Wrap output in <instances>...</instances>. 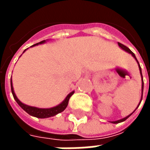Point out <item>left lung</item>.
<instances>
[{
    "label": "left lung",
    "instance_id": "8db88e82",
    "mask_svg": "<svg viewBox=\"0 0 150 150\" xmlns=\"http://www.w3.org/2000/svg\"><path fill=\"white\" fill-rule=\"evenodd\" d=\"M118 45H119L120 47H121V48H122L123 50H125V51H127V52H129V54H132V55L133 56L134 58H135V59H136V60H137V63H138L139 69H140V72H141V75H142V68H141V66H140V64H139V62H138V61H137V58H136L135 54H133V52H132V51H131V50H130V49H129V48H128V47H127V46H125V45H123V44H121V43H120V42H118ZM143 88H144V82H143V77H142V95H143ZM142 99H141V102H142ZM141 102L139 103L138 106H137V107H139V105H140V104H141ZM137 108H136V109H137ZM136 109H135V110H136ZM135 110H134V111H135ZM132 113H133V112H132ZM132 113H131L130 115H129V116H126V117H125V118H123V119L119 120H116V121H112V123H113V124H118V123L123 122V121H125V120L126 119H128L129 116L132 115Z\"/></svg>",
    "mask_w": 150,
    "mask_h": 150
}]
</instances>
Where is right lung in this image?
I'll return each mask as SVG.
<instances>
[{
	"label": "right lung",
	"instance_id": "1",
	"mask_svg": "<svg viewBox=\"0 0 150 150\" xmlns=\"http://www.w3.org/2000/svg\"><path fill=\"white\" fill-rule=\"evenodd\" d=\"M44 42H45V40L40 42L39 43H36V44H34V45H33L32 46H36V45H38V44H42V43H43ZM10 83H11L12 94L13 96V98H14L15 100L17 101V103L19 104V106H20L23 110L25 111L28 114H30V115H31V116H35V117H38V118H47V117L55 116L56 114H58V113L59 112H62V111L65 110V108H67V106L69 100H70L71 96L74 94V91L71 92V93L66 97L64 101H62L61 104H59V105L56 106V107L51 108H38L31 107V106H28V105H25V104H22L21 101L19 100L18 98H17L16 95H15L14 91H13V85H12V79Z\"/></svg>",
	"mask_w": 150,
	"mask_h": 150
}]
</instances>
